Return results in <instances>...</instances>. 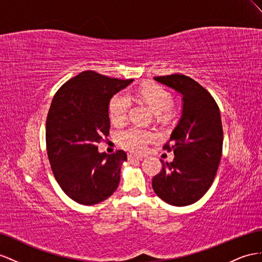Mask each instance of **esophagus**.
Segmentation results:
<instances>
[{"mask_svg": "<svg viewBox=\"0 0 262 262\" xmlns=\"http://www.w3.org/2000/svg\"><path fill=\"white\" fill-rule=\"evenodd\" d=\"M144 158V156H138V155H128V159L129 160H142Z\"/></svg>", "mask_w": 262, "mask_h": 262, "instance_id": "1", "label": "esophagus"}]
</instances>
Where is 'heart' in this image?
<instances>
[{"label":"heart","instance_id":"obj_1","mask_svg":"<svg viewBox=\"0 0 262 262\" xmlns=\"http://www.w3.org/2000/svg\"><path fill=\"white\" fill-rule=\"evenodd\" d=\"M132 97L143 100L156 114H163V117L170 115V107L173 104L171 94L156 84H145L136 89H130L126 93H117L110 102L108 113L114 125H123L128 117L132 105ZM157 135L155 132L144 129L140 127L132 126L118 133V144L124 149L132 152H142L150 142L155 140Z\"/></svg>","mask_w":262,"mask_h":262}]
</instances>
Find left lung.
<instances>
[{
    "label": "left lung",
    "instance_id": "1",
    "mask_svg": "<svg viewBox=\"0 0 262 262\" xmlns=\"http://www.w3.org/2000/svg\"><path fill=\"white\" fill-rule=\"evenodd\" d=\"M183 96V112L164 149L171 163L152 178V189L165 203L183 207L196 203L210 188L223 152L219 107L210 93L183 74L154 77Z\"/></svg>",
    "mask_w": 262,
    "mask_h": 262
}]
</instances>
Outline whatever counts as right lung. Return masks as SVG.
<instances>
[{"label": "right lung", "mask_w": 262, "mask_h": 262, "mask_svg": "<svg viewBox=\"0 0 262 262\" xmlns=\"http://www.w3.org/2000/svg\"><path fill=\"white\" fill-rule=\"evenodd\" d=\"M132 82L85 71L53 97L46 118L51 168L62 190L80 205L98 204L117 189L126 152L107 155L97 145L110 135L111 98Z\"/></svg>", "instance_id": "right-lung-1"}]
</instances>
